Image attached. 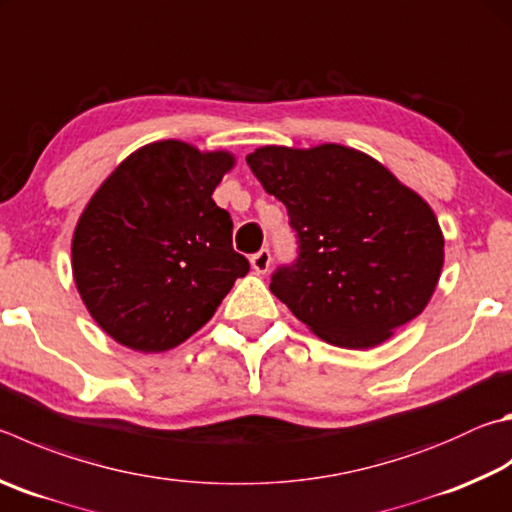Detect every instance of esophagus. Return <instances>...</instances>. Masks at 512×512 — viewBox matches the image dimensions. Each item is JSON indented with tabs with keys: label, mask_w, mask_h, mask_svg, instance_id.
Wrapping results in <instances>:
<instances>
[{
	"label": "esophagus",
	"mask_w": 512,
	"mask_h": 512,
	"mask_svg": "<svg viewBox=\"0 0 512 512\" xmlns=\"http://www.w3.org/2000/svg\"><path fill=\"white\" fill-rule=\"evenodd\" d=\"M250 266H253V271L264 275L268 268H271V250L268 248H262L259 253H255L253 257H250Z\"/></svg>",
	"instance_id": "obj_1"
}]
</instances>
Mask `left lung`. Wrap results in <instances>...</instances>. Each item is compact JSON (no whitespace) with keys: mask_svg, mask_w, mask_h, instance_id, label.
Instances as JSON below:
<instances>
[{"mask_svg":"<svg viewBox=\"0 0 512 512\" xmlns=\"http://www.w3.org/2000/svg\"><path fill=\"white\" fill-rule=\"evenodd\" d=\"M297 232L300 257L271 291L324 342L383 345L430 302L443 268V232L421 194L383 163L338 143L266 145L246 156Z\"/></svg>","mask_w":512,"mask_h":512,"instance_id":"8db88e82","label":"left lung"}]
</instances>
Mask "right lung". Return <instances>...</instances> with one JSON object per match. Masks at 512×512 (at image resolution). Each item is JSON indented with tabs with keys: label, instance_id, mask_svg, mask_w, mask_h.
I'll return each mask as SVG.
<instances>
[{
	"label": "right lung",
	"instance_id": "1",
	"mask_svg": "<svg viewBox=\"0 0 512 512\" xmlns=\"http://www.w3.org/2000/svg\"><path fill=\"white\" fill-rule=\"evenodd\" d=\"M232 167L226 150L156 141L129 154L89 199L73 230V280L118 345L179 347L248 273L232 248V219L212 199Z\"/></svg>",
	"mask_w": 512,
	"mask_h": 512
}]
</instances>
